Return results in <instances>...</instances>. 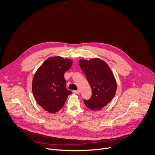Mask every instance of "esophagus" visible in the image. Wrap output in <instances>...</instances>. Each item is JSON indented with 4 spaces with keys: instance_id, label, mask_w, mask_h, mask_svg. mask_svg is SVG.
Listing matches in <instances>:
<instances>
[{
    "instance_id": "obj_1",
    "label": "esophagus",
    "mask_w": 155,
    "mask_h": 155,
    "mask_svg": "<svg viewBox=\"0 0 155 155\" xmlns=\"http://www.w3.org/2000/svg\"><path fill=\"white\" fill-rule=\"evenodd\" d=\"M80 90H74V91H73V93H74V94H80Z\"/></svg>"
}]
</instances>
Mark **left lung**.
I'll use <instances>...</instances> for the list:
<instances>
[{"instance_id":"left-lung-1","label":"left lung","mask_w":155,"mask_h":155,"mask_svg":"<svg viewBox=\"0 0 155 155\" xmlns=\"http://www.w3.org/2000/svg\"><path fill=\"white\" fill-rule=\"evenodd\" d=\"M79 65L92 89L91 97L84 100L85 105L92 110H99L115 97L117 84L108 65L99 58L80 59Z\"/></svg>"}]
</instances>
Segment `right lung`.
Returning <instances> with one entry per match:
<instances>
[{"instance_id": "1", "label": "right lung", "mask_w": 155, "mask_h": 155, "mask_svg": "<svg viewBox=\"0 0 155 155\" xmlns=\"http://www.w3.org/2000/svg\"><path fill=\"white\" fill-rule=\"evenodd\" d=\"M72 60L61 56L50 57L34 74L32 90L37 104L50 113L63 107L71 91L66 89L64 73L70 69Z\"/></svg>"}]
</instances>
